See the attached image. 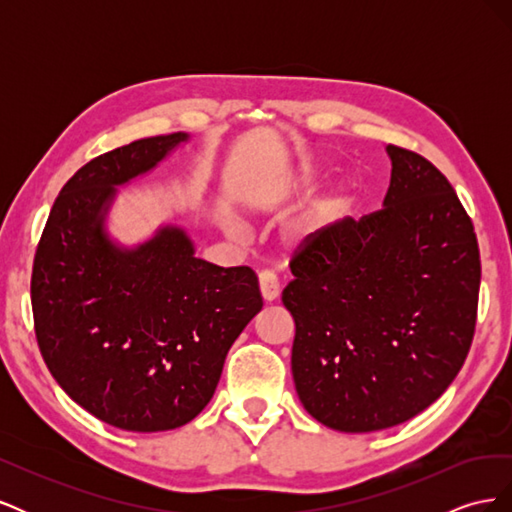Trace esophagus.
<instances>
[{
  "mask_svg": "<svg viewBox=\"0 0 512 512\" xmlns=\"http://www.w3.org/2000/svg\"><path fill=\"white\" fill-rule=\"evenodd\" d=\"M258 286H260V294L265 301H275L280 297V282L271 271H260L258 273Z\"/></svg>",
  "mask_w": 512,
  "mask_h": 512,
  "instance_id": "1",
  "label": "esophagus"
}]
</instances>
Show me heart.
I'll use <instances>...</instances> for the list:
<instances>
[{
	"instance_id": "heart-1",
	"label": "heart",
	"mask_w": 512,
	"mask_h": 512,
	"mask_svg": "<svg viewBox=\"0 0 512 512\" xmlns=\"http://www.w3.org/2000/svg\"><path fill=\"white\" fill-rule=\"evenodd\" d=\"M320 226H322V220L318 218V215H309V218L297 222L290 228V243L294 247H301V245L309 243L320 232Z\"/></svg>"
}]
</instances>
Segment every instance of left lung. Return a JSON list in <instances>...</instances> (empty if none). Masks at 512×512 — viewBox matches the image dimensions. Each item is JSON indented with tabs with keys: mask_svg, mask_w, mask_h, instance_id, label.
Masks as SVG:
<instances>
[{
	"mask_svg": "<svg viewBox=\"0 0 512 512\" xmlns=\"http://www.w3.org/2000/svg\"><path fill=\"white\" fill-rule=\"evenodd\" d=\"M380 211L297 247L282 303L294 318L292 378L318 423L365 433L410 421L455 380L472 346L480 254L453 185L389 145Z\"/></svg>",
	"mask_w": 512,
	"mask_h": 512,
	"instance_id": "8db88e82",
	"label": "left lung"
}]
</instances>
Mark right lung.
<instances>
[{
  "label": "right lung",
  "instance_id": "add662e5",
  "mask_svg": "<svg viewBox=\"0 0 512 512\" xmlns=\"http://www.w3.org/2000/svg\"><path fill=\"white\" fill-rule=\"evenodd\" d=\"M183 141V132L141 138L76 170L34 258V329L46 367L76 404L126 431H166L198 416L230 346L262 309L250 267L196 258L177 226L132 250L106 235L115 185L149 173Z\"/></svg>",
  "mask_w": 512,
  "mask_h": 512
}]
</instances>
